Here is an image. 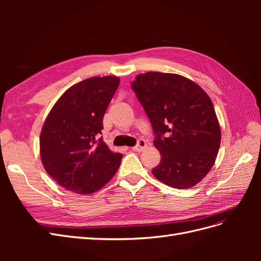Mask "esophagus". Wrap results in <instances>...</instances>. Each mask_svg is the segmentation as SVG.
<instances>
[{
  "instance_id": "obj_1",
  "label": "esophagus",
  "mask_w": 261,
  "mask_h": 261,
  "mask_svg": "<svg viewBox=\"0 0 261 261\" xmlns=\"http://www.w3.org/2000/svg\"><path fill=\"white\" fill-rule=\"evenodd\" d=\"M146 145H147V144H146V141H145L144 139H138L137 145L133 147V150H135V151L140 152V151H143L144 148L146 147Z\"/></svg>"
}]
</instances>
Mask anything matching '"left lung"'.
<instances>
[{
	"label": "left lung",
	"instance_id": "obj_1",
	"mask_svg": "<svg viewBox=\"0 0 261 261\" xmlns=\"http://www.w3.org/2000/svg\"><path fill=\"white\" fill-rule=\"evenodd\" d=\"M130 86L151 123L153 145L161 154L152 174L173 188L199 183L215 163L221 143L208 94L177 74H140Z\"/></svg>",
	"mask_w": 261,
	"mask_h": 261
}]
</instances>
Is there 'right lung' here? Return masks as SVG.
<instances>
[{
  "label": "right lung",
  "mask_w": 261,
  "mask_h": 261,
  "mask_svg": "<svg viewBox=\"0 0 261 261\" xmlns=\"http://www.w3.org/2000/svg\"><path fill=\"white\" fill-rule=\"evenodd\" d=\"M120 84L115 76L91 77L70 87L43 124L40 154L48 174L77 194H91L113 177L122 153L112 152L102 136L103 116Z\"/></svg>",
  "instance_id": "1"
}]
</instances>
